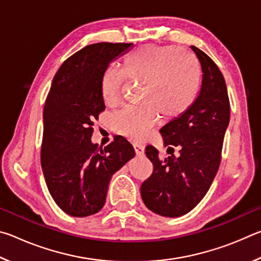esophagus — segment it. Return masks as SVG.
Listing matches in <instances>:
<instances>
[{
	"label": "esophagus",
	"mask_w": 261,
	"mask_h": 261,
	"mask_svg": "<svg viewBox=\"0 0 261 261\" xmlns=\"http://www.w3.org/2000/svg\"><path fill=\"white\" fill-rule=\"evenodd\" d=\"M134 148H135V152H136L137 156H143L144 155V147L141 146V145L134 144Z\"/></svg>",
	"instance_id": "obj_1"
}]
</instances>
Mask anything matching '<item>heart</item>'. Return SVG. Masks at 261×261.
Here are the masks:
<instances>
[{
	"label": "heart",
	"mask_w": 261,
	"mask_h": 261,
	"mask_svg": "<svg viewBox=\"0 0 261 261\" xmlns=\"http://www.w3.org/2000/svg\"><path fill=\"white\" fill-rule=\"evenodd\" d=\"M125 74L123 75L122 73ZM127 79L144 83L139 107H126L110 117V126L118 135L139 141L160 121L179 117L193 105L200 85V69L196 57L184 48L144 45L123 61V72L107 68L101 77V95L107 106H115Z\"/></svg>",
	"instance_id": "obj_1"
}]
</instances>
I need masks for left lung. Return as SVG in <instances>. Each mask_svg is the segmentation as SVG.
<instances>
[{
    "instance_id": "8db88e82",
    "label": "left lung",
    "mask_w": 261,
    "mask_h": 261,
    "mask_svg": "<svg viewBox=\"0 0 261 261\" xmlns=\"http://www.w3.org/2000/svg\"><path fill=\"white\" fill-rule=\"evenodd\" d=\"M191 49L200 63V91L187 112L160 130L165 146H178L179 156L170 153L160 160L159 151L151 145L145 151L153 163V173L141 184V198L149 211L166 218L189 213L205 197L218 173L230 118L220 69L199 48L191 46Z\"/></svg>"
}]
</instances>
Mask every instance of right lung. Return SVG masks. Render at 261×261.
Wrapping results in <instances>:
<instances>
[{
  "mask_svg": "<svg viewBox=\"0 0 261 261\" xmlns=\"http://www.w3.org/2000/svg\"><path fill=\"white\" fill-rule=\"evenodd\" d=\"M134 43L99 42L84 47L61 65L43 108L41 167L47 188L65 213H98L112 176L135 156L132 145L115 138L105 148L91 140L94 121L105 110L101 77Z\"/></svg>",
  "mask_w": 261,
  "mask_h": 261,
  "instance_id": "right-lung-1",
  "label": "right lung"
}]
</instances>
